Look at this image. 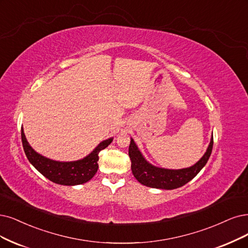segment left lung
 <instances>
[{
	"instance_id": "left-lung-1",
	"label": "left lung",
	"mask_w": 248,
	"mask_h": 248,
	"mask_svg": "<svg viewBox=\"0 0 248 248\" xmlns=\"http://www.w3.org/2000/svg\"><path fill=\"white\" fill-rule=\"evenodd\" d=\"M214 138L212 137L206 152L194 166L182 170H168L152 166L144 158L142 153L137 147L134 140L131 139L129 147V156L132 161V171L134 177L141 184L157 189L172 190L184 186L191 181L205 166L210 154H212Z\"/></svg>"
}]
</instances>
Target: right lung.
Returning a JSON list of instances; mask_svg holds the SVG:
<instances>
[{"instance_id": "right-lung-1", "label": "right lung", "mask_w": 248, "mask_h": 248, "mask_svg": "<svg viewBox=\"0 0 248 248\" xmlns=\"http://www.w3.org/2000/svg\"><path fill=\"white\" fill-rule=\"evenodd\" d=\"M21 140L27 159L44 177L59 185L75 186L87 183L96 175L99 152L105 149L113 138L101 142L85 158L67 162L52 160L35 152L27 142L23 129H21Z\"/></svg>"}]
</instances>
